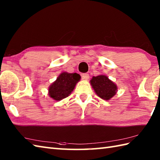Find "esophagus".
Here are the masks:
<instances>
[{"mask_svg": "<svg viewBox=\"0 0 160 160\" xmlns=\"http://www.w3.org/2000/svg\"><path fill=\"white\" fill-rule=\"evenodd\" d=\"M89 78V75L88 73H83L82 75V80H88Z\"/></svg>", "mask_w": 160, "mask_h": 160, "instance_id": "esophagus-1", "label": "esophagus"}]
</instances>
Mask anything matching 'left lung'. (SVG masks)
Wrapping results in <instances>:
<instances>
[{"label":"left lung","instance_id":"left-lung-1","mask_svg":"<svg viewBox=\"0 0 160 160\" xmlns=\"http://www.w3.org/2000/svg\"><path fill=\"white\" fill-rule=\"evenodd\" d=\"M90 82L95 92L102 99L109 100L116 94L118 91L116 84L104 75L93 76L90 80Z\"/></svg>","mask_w":160,"mask_h":160}]
</instances>
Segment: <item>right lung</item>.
Here are the masks:
<instances>
[{"instance_id": "obj_1", "label": "right lung", "mask_w": 160, "mask_h": 160, "mask_svg": "<svg viewBox=\"0 0 160 160\" xmlns=\"http://www.w3.org/2000/svg\"><path fill=\"white\" fill-rule=\"evenodd\" d=\"M81 78L78 73L63 72L49 87V96L56 101L68 97Z\"/></svg>"}]
</instances>
